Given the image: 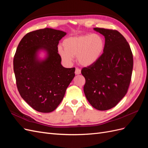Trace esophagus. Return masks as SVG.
I'll use <instances>...</instances> for the list:
<instances>
[{
	"mask_svg": "<svg viewBox=\"0 0 148 148\" xmlns=\"http://www.w3.org/2000/svg\"><path fill=\"white\" fill-rule=\"evenodd\" d=\"M75 74L76 75H79V74H80L81 73V70H80L79 69H78V68H76V69H75Z\"/></svg>",
	"mask_w": 148,
	"mask_h": 148,
	"instance_id": "34e87169",
	"label": "esophagus"
}]
</instances>
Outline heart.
Here are the masks:
<instances>
[{
    "label": "heart",
    "mask_w": 148,
    "mask_h": 148,
    "mask_svg": "<svg viewBox=\"0 0 148 148\" xmlns=\"http://www.w3.org/2000/svg\"><path fill=\"white\" fill-rule=\"evenodd\" d=\"M64 49L59 46L58 52L65 63L72 62L77 56L79 63L83 66H90L99 60L105 47V41L98 34H86L65 39Z\"/></svg>",
    "instance_id": "heart-1"
}]
</instances>
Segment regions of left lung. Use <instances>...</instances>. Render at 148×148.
<instances>
[{
  "instance_id": "obj_1",
  "label": "left lung",
  "mask_w": 148,
  "mask_h": 148,
  "mask_svg": "<svg viewBox=\"0 0 148 148\" xmlns=\"http://www.w3.org/2000/svg\"><path fill=\"white\" fill-rule=\"evenodd\" d=\"M105 38V47L96 63L84 67L86 79L83 89L90 104L99 110L115 107L126 95L133 66L128 42L118 31L95 28Z\"/></svg>"
}]
</instances>
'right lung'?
Here are the masks:
<instances>
[{"label":"right lung","instance_id":"1","mask_svg":"<svg viewBox=\"0 0 148 148\" xmlns=\"http://www.w3.org/2000/svg\"><path fill=\"white\" fill-rule=\"evenodd\" d=\"M66 34L48 28L33 31L17 47L13 70L18 90L28 104L40 112L49 113L57 108L75 77V69L64 68L58 53L59 41ZM40 50L47 52L44 60L38 59Z\"/></svg>","mask_w":148,"mask_h":148}]
</instances>
